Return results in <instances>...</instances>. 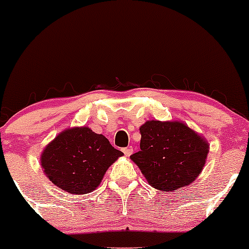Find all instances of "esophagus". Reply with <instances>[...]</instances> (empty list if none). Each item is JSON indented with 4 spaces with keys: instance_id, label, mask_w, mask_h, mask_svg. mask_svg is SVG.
I'll return each instance as SVG.
<instances>
[{
    "instance_id": "esophagus-1",
    "label": "esophagus",
    "mask_w": 249,
    "mask_h": 249,
    "mask_svg": "<svg viewBox=\"0 0 249 249\" xmlns=\"http://www.w3.org/2000/svg\"><path fill=\"white\" fill-rule=\"evenodd\" d=\"M123 152H124V154L126 157H130L133 152V148L132 147H124L123 148Z\"/></svg>"
}]
</instances>
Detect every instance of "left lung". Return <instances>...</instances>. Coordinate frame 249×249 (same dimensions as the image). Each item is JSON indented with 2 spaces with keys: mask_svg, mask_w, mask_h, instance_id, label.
<instances>
[{
  "mask_svg": "<svg viewBox=\"0 0 249 249\" xmlns=\"http://www.w3.org/2000/svg\"><path fill=\"white\" fill-rule=\"evenodd\" d=\"M141 134V151L130 158L151 186L171 192L190 185L201 172L210 146L184 123L148 121Z\"/></svg>",
  "mask_w": 249,
  "mask_h": 249,
  "instance_id": "left-lung-1",
  "label": "left lung"
}]
</instances>
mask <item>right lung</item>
I'll list each match as a JSON object with an SVG mask.
<instances>
[{
    "label": "right lung",
    "mask_w": 249,
    "mask_h": 249,
    "mask_svg": "<svg viewBox=\"0 0 249 249\" xmlns=\"http://www.w3.org/2000/svg\"><path fill=\"white\" fill-rule=\"evenodd\" d=\"M122 151L103 134L89 127L63 131L43 151L41 165L53 185L71 194H87L101 184L103 177Z\"/></svg>",
    "instance_id": "obj_1"
}]
</instances>
